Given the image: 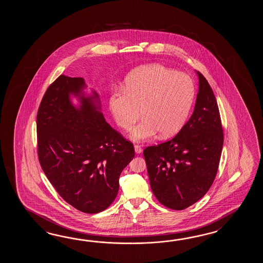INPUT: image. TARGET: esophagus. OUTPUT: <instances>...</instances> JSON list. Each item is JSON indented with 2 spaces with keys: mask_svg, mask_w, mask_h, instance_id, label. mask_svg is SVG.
<instances>
[{
  "mask_svg": "<svg viewBox=\"0 0 263 263\" xmlns=\"http://www.w3.org/2000/svg\"><path fill=\"white\" fill-rule=\"evenodd\" d=\"M134 151L136 154H140L142 152V147L138 145H134Z\"/></svg>",
  "mask_w": 263,
  "mask_h": 263,
  "instance_id": "34e87169",
  "label": "esophagus"
}]
</instances>
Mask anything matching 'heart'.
<instances>
[{"label": "heart", "instance_id": "b5f03b06", "mask_svg": "<svg viewBox=\"0 0 263 263\" xmlns=\"http://www.w3.org/2000/svg\"><path fill=\"white\" fill-rule=\"evenodd\" d=\"M195 99V84L185 73L162 65L134 70L125 81L124 91L114 92L109 107L115 122L129 130L142 116L144 119L129 134L134 142L163 138L178 134L189 117Z\"/></svg>", "mask_w": 263, "mask_h": 263}]
</instances>
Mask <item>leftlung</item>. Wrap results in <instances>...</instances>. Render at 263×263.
<instances>
[{"label":"left lung","mask_w":263,"mask_h":263,"mask_svg":"<svg viewBox=\"0 0 263 263\" xmlns=\"http://www.w3.org/2000/svg\"><path fill=\"white\" fill-rule=\"evenodd\" d=\"M196 73L198 92L190 119L174 138L144 151L154 196L177 211L205 196L215 179L223 148L217 101L207 80Z\"/></svg>","instance_id":"left-lung-1"}]
</instances>
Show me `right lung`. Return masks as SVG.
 <instances>
[{"label": "right lung", "instance_id": "add662e5", "mask_svg": "<svg viewBox=\"0 0 263 263\" xmlns=\"http://www.w3.org/2000/svg\"><path fill=\"white\" fill-rule=\"evenodd\" d=\"M36 130L40 165L63 199L85 213L109 207L120 174L134 159V145L105 121L100 97L84 79L61 75L50 84Z\"/></svg>", "mask_w": 263, "mask_h": 263}]
</instances>
